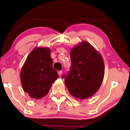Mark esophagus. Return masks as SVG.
Masks as SVG:
<instances>
[{
	"instance_id": "esophagus-1",
	"label": "esophagus",
	"mask_w": 130,
	"mask_h": 130,
	"mask_svg": "<svg viewBox=\"0 0 130 130\" xmlns=\"http://www.w3.org/2000/svg\"><path fill=\"white\" fill-rule=\"evenodd\" d=\"M58 73L59 76H61V75H62V71H61V70H60V71H58Z\"/></svg>"
}]
</instances>
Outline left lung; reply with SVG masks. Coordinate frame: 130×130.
Masks as SVG:
<instances>
[{
  "mask_svg": "<svg viewBox=\"0 0 130 130\" xmlns=\"http://www.w3.org/2000/svg\"><path fill=\"white\" fill-rule=\"evenodd\" d=\"M71 67L65 78L70 94L85 99L94 95L100 87L104 75V65L101 55L86 41L70 51Z\"/></svg>",
  "mask_w": 130,
  "mask_h": 130,
  "instance_id": "left-lung-1",
  "label": "left lung"
}]
</instances>
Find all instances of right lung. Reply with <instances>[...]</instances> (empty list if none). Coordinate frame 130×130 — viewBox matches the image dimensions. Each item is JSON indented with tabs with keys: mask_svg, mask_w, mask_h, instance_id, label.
Instances as JSON below:
<instances>
[{
	"mask_svg": "<svg viewBox=\"0 0 130 130\" xmlns=\"http://www.w3.org/2000/svg\"><path fill=\"white\" fill-rule=\"evenodd\" d=\"M58 77L53 68L50 50L36 48L26 59L21 72V81L23 89L31 98L39 99L45 96L52 84Z\"/></svg>",
	"mask_w": 130,
	"mask_h": 130,
	"instance_id": "obj_1",
	"label": "right lung"
}]
</instances>
